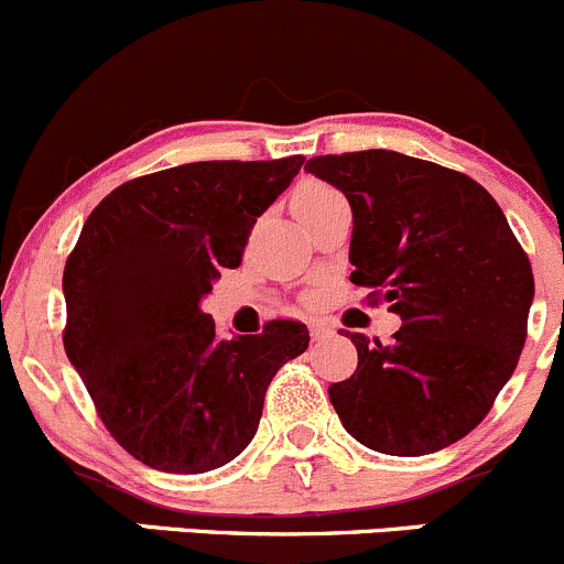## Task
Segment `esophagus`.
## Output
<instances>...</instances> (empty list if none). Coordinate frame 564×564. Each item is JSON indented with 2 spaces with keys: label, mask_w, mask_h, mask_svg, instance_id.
Returning <instances> with one entry per match:
<instances>
[{
  "label": "esophagus",
  "mask_w": 564,
  "mask_h": 564,
  "mask_svg": "<svg viewBox=\"0 0 564 564\" xmlns=\"http://www.w3.org/2000/svg\"><path fill=\"white\" fill-rule=\"evenodd\" d=\"M333 327L325 325V322H311V338H325L330 336Z\"/></svg>",
  "instance_id": "1"
}]
</instances>
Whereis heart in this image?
Here are the masks:
<instances>
[{
	"instance_id": "heart-1",
	"label": "heart",
	"mask_w": 564,
	"mask_h": 564,
	"mask_svg": "<svg viewBox=\"0 0 564 564\" xmlns=\"http://www.w3.org/2000/svg\"><path fill=\"white\" fill-rule=\"evenodd\" d=\"M336 189L325 187V184H305L303 189L297 193V198H294V209H300V206H308V204H319V200H327V198H336Z\"/></svg>"
}]
</instances>
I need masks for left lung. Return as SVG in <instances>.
<instances>
[{"instance_id":"8db88e82","label":"left lung","mask_w":564,"mask_h":564,"mask_svg":"<svg viewBox=\"0 0 564 564\" xmlns=\"http://www.w3.org/2000/svg\"><path fill=\"white\" fill-rule=\"evenodd\" d=\"M352 209L349 281L382 289L402 327L352 333L358 369L327 388L344 430L382 455L466 438L518 366L534 275L505 212L463 173L397 151L314 156Z\"/></svg>"}]
</instances>
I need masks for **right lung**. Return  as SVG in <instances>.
<instances>
[{
    "instance_id": "obj_1",
    "label": "right lung",
    "mask_w": 564,
    "mask_h": 564,
    "mask_svg": "<svg viewBox=\"0 0 564 564\" xmlns=\"http://www.w3.org/2000/svg\"><path fill=\"white\" fill-rule=\"evenodd\" d=\"M189 162L120 184L90 212L65 261V355L104 427L145 466L204 474L259 430L275 371L308 327L272 319L259 336H217L200 311L223 270L242 264L256 217L303 167Z\"/></svg>"
}]
</instances>
